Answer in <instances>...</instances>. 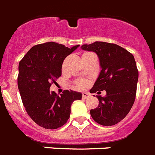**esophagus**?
<instances>
[{
    "mask_svg": "<svg viewBox=\"0 0 155 155\" xmlns=\"http://www.w3.org/2000/svg\"><path fill=\"white\" fill-rule=\"evenodd\" d=\"M89 97H90V94L87 92H83V99H87V98H88Z\"/></svg>",
    "mask_w": 155,
    "mask_h": 155,
    "instance_id": "esophagus-1",
    "label": "esophagus"
}]
</instances>
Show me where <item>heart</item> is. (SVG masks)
Returning <instances> with one entry per match:
<instances>
[{"mask_svg": "<svg viewBox=\"0 0 155 155\" xmlns=\"http://www.w3.org/2000/svg\"><path fill=\"white\" fill-rule=\"evenodd\" d=\"M87 85V82L86 81V80H84V79H80V80H79V81L77 82V83H76V86H77V87L79 89L84 88Z\"/></svg>", "mask_w": 155, "mask_h": 155, "instance_id": "1", "label": "heart"}]
</instances>
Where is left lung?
Returning a JSON list of instances; mask_svg holds the SVG:
<instances>
[{"instance_id": "obj_1", "label": "left lung", "mask_w": 155, "mask_h": 155, "mask_svg": "<svg viewBox=\"0 0 155 155\" xmlns=\"http://www.w3.org/2000/svg\"><path fill=\"white\" fill-rule=\"evenodd\" d=\"M81 49L96 53L100 62L101 72L90 92L106 91L105 97L97 95L99 104L91 110V116L102 126L117 124L135 101L139 75L134 55L117 44L101 41L83 44Z\"/></svg>"}]
</instances>
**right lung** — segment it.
<instances>
[{"label": "right lung", "mask_w": 155, "mask_h": 155, "mask_svg": "<svg viewBox=\"0 0 155 155\" xmlns=\"http://www.w3.org/2000/svg\"><path fill=\"white\" fill-rule=\"evenodd\" d=\"M79 47L44 43L33 47L20 61L18 87L21 101L29 117L41 127L54 130L62 126L69 118L74 101L82 99L81 93L72 90L61 96L50 91L51 83L61 76L64 58Z\"/></svg>", "instance_id": "right-lung-1"}]
</instances>
